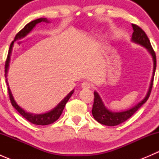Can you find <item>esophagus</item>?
Segmentation results:
<instances>
[{
    "instance_id": "1",
    "label": "esophagus",
    "mask_w": 159,
    "mask_h": 159,
    "mask_svg": "<svg viewBox=\"0 0 159 159\" xmlns=\"http://www.w3.org/2000/svg\"><path fill=\"white\" fill-rule=\"evenodd\" d=\"M81 87H82L84 89H91V83L89 82V81H84V82L81 84Z\"/></svg>"
}]
</instances>
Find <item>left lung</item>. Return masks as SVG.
<instances>
[{
  "mask_svg": "<svg viewBox=\"0 0 159 159\" xmlns=\"http://www.w3.org/2000/svg\"><path fill=\"white\" fill-rule=\"evenodd\" d=\"M132 28L134 31L132 33V41L134 43L139 44L140 45L143 46L145 48L148 49V51L152 54V57H153L154 61V70H153V77H152V81H151L150 88H149L148 92L147 94L146 97L140 102L133 107L131 109L128 111H125L121 112H112L106 108V107L104 105L103 102H102V99H101L100 96L98 94L96 91L94 92V104H93L92 107V115L94 119L99 122L100 124L104 125L107 126H115L121 124V123L125 122L126 120L131 118L138 110L139 108H141L143 104H145L148 99L149 96H150L151 91H152V86H153V81H154V75H155V69H156V55H155V52L152 48V45H151L150 41H149L148 36L146 35L145 32L144 31L142 28L138 25L132 24Z\"/></svg>",
  "mask_w": 159,
  "mask_h": 159,
  "instance_id": "left-lung-1",
  "label": "left lung"
}]
</instances>
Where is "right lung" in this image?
<instances>
[{
	"instance_id": "obj_1",
	"label": "right lung",
	"mask_w": 159,
	"mask_h": 159,
	"mask_svg": "<svg viewBox=\"0 0 159 159\" xmlns=\"http://www.w3.org/2000/svg\"><path fill=\"white\" fill-rule=\"evenodd\" d=\"M41 21H48L46 18H38L34 20H32V21L29 22L28 24H27L25 26V28L23 29H21L18 33L16 34L15 38H14V41L17 39H19V38H24L25 36H26L28 33L33 29L34 27L37 25V24L40 23ZM13 44H14V41H12V43L10 45V48H9L8 54H7V59H6L5 61V70H4V75H5V78L7 76V68H8L9 65V61H10V56L11 53V50H12ZM6 82H7V79H6ZM7 91H8L9 94V98H10L11 103L12 105V106L15 108L22 116L25 118H26L28 121L31 122L32 124L37 125H50L54 123V121H57L59 118V117L61 116V115L62 114V111H63L64 108H65V105L68 102V101L69 100L70 96L73 94L74 91H71L58 105L56 106V108H54V109L51 110V111L48 112V113L42 114V115H33V114L28 113V112L25 111V110L22 109L19 105H17V104L16 103L15 101L14 100V98H13L12 94H11V90L9 89L8 84H7Z\"/></svg>"
}]
</instances>
